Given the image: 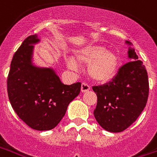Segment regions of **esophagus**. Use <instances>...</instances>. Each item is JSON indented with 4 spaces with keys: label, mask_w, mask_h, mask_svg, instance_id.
<instances>
[{
    "label": "esophagus",
    "mask_w": 157,
    "mask_h": 157,
    "mask_svg": "<svg viewBox=\"0 0 157 157\" xmlns=\"http://www.w3.org/2000/svg\"><path fill=\"white\" fill-rule=\"evenodd\" d=\"M90 89V86L89 85L86 84V83H82V88H81V90H82V92H86L88 90Z\"/></svg>",
    "instance_id": "34e87169"
}]
</instances>
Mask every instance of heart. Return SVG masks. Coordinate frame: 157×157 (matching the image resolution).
<instances>
[{"label":"heart","mask_w":157,"mask_h":157,"mask_svg":"<svg viewBox=\"0 0 157 157\" xmlns=\"http://www.w3.org/2000/svg\"><path fill=\"white\" fill-rule=\"evenodd\" d=\"M75 59L67 57L69 69L77 71L78 63L88 65L89 77L97 83H107L115 78L118 71V57L114 52L106 51L105 46L91 44L75 51Z\"/></svg>","instance_id":"heart-1"}]
</instances>
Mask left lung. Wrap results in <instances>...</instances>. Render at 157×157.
<instances>
[{
	"mask_svg": "<svg viewBox=\"0 0 157 157\" xmlns=\"http://www.w3.org/2000/svg\"><path fill=\"white\" fill-rule=\"evenodd\" d=\"M128 58L132 61L121 67L112 81L92 89L97 96L94 116L97 122L110 132H121L135 122L147 105L149 82L143 62L138 60L132 44Z\"/></svg>",
	"mask_w": 157,
	"mask_h": 157,
	"instance_id": "obj_1",
	"label": "left lung"
}]
</instances>
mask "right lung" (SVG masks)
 I'll use <instances>...</instances> for the list:
<instances>
[{"label":"right lung","instance_id":"right-lung-1","mask_svg":"<svg viewBox=\"0 0 157 157\" xmlns=\"http://www.w3.org/2000/svg\"><path fill=\"white\" fill-rule=\"evenodd\" d=\"M37 35L25 38L14 54L7 78V92L17 116L31 128L49 131L57 126L67 106L78 96L82 83L64 85L55 70L32 62Z\"/></svg>","mask_w":157,"mask_h":157}]
</instances>
